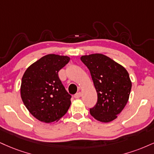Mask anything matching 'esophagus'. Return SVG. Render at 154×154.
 I'll list each match as a JSON object with an SVG mask.
<instances>
[{
    "mask_svg": "<svg viewBox=\"0 0 154 154\" xmlns=\"http://www.w3.org/2000/svg\"><path fill=\"white\" fill-rule=\"evenodd\" d=\"M81 96H82V93L79 92H77V93H76L74 97H75V98H79L81 97Z\"/></svg>",
    "mask_w": 154,
    "mask_h": 154,
    "instance_id": "esophagus-1",
    "label": "esophagus"
}]
</instances>
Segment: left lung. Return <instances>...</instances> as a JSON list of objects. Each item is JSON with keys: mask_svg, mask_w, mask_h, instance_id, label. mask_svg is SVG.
Returning a JSON list of instances; mask_svg holds the SVG:
<instances>
[{"mask_svg": "<svg viewBox=\"0 0 154 154\" xmlns=\"http://www.w3.org/2000/svg\"><path fill=\"white\" fill-rule=\"evenodd\" d=\"M80 59L90 70L97 94V103L90 109V115L99 121H112L128 101L132 87L128 72L102 54L85 55Z\"/></svg>", "mask_w": 154, "mask_h": 154, "instance_id": "1", "label": "left lung"}]
</instances>
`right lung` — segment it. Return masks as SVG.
<instances>
[{
	"label": "right lung",
	"mask_w": 154,
	"mask_h": 154,
	"mask_svg": "<svg viewBox=\"0 0 154 154\" xmlns=\"http://www.w3.org/2000/svg\"><path fill=\"white\" fill-rule=\"evenodd\" d=\"M69 57L48 54L24 72L21 85L23 104L34 117L44 123L57 121L66 113L72 96L66 92L58 72Z\"/></svg>",
	"instance_id": "obj_1"
}]
</instances>
